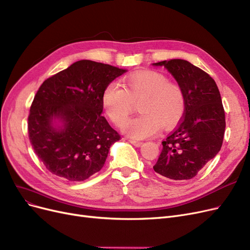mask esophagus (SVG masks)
I'll use <instances>...</instances> for the list:
<instances>
[{
    "mask_svg": "<svg viewBox=\"0 0 250 250\" xmlns=\"http://www.w3.org/2000/svg\"><path fill=\"white\" fill-rule=\"evenodd\" d=\"M129 142H130V144H132L134 147H141V146L143 145V142L141 141H135V140H129Z\"/></svg>",
    "mask_w": 250,
    "mask_h": 250,
    "instance_id": "1",
    "label": "esophagus"
}]
</instances>
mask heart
<instances>
[{"instance_id": "obj_1", "label": "heart", "mask_w": 250, "mask_h": 250, "mask_svg": "<svg viewBox=\"0 0 250 250\" xmlns=\"http://www.w3.org/2000/svg\"><path fill=\"white\" fill-rule=\"evenodd\" d=\"M124 85L110 83L102 92L101 103L110 121L121 125L135 103L140 102L141 114L128 119L122 131L136 140L159 132L161 126L169 129L182 119L186 101L182 88L157 71H139L128 75Z\"/></svg>"}]
</instances>
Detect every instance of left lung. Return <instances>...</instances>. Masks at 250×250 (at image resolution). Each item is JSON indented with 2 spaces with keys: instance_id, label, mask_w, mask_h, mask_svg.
I'll list each match as a JSON object with an SVG mask.
<instances>
[{
  "instance_id": "obj_1",
  "label": "left lung",
  "mask_w": 250,
  "mask_h": 250,
  "mask_svg": "<svg viewBox=\"0 0 250 250\" xmlns=\"http://www.w3.org/2000/svg\"><path fill=\"white\" fill-rule=\"evenodd\" d=\"M163 66L182 88L186 107L178 127L162 142L160 156L153 167L170 180H189L216 156L226 130L225 109L212 77L185 60L153 63Z\"/></svg>"
}]
</instances>
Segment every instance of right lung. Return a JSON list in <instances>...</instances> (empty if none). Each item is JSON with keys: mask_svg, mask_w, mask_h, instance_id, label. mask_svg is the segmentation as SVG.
Returning a JSON list of instances; mask_svg holds the SVG:
<instances>
[{"mask_svg": "<svg viewBox=\"0 0 250 250\" xmlns=\"http://www.w3.org/2000/svg\"><path fill=\"white\" fill-rule=\"evenodd\" d=\"M126 71L81 60L40 85L30 108L29 139L51 174L83 181L104 166L121 137L101 116L102 92Z\"/></svg>", "mask_w": 250, "mask_h": 250, "instance_id": "right-lung-1", "label": "right lung"}]
</instances>
